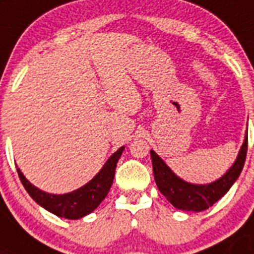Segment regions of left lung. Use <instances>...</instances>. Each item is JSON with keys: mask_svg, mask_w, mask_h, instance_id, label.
Listing matches in <instances>:
<instances>
[{"mask_svg": "<svg viewBox=\"0 0 254 254\" xmlns=\"http://www.w3.org/2000/svg\"><path fill=\"white\" fill-rule=\"evenodd\" d=\"M247 149H248V133L233 167L220 180L209 185H192L185 183L168 168V166L157 154L150 150L154 179L158 189L166 196L167 200L179 209L194 212L204 211L207 208L212 207L218 199L222 198L239 177L246 162Z\"/></svg>", "mask_w": 254, "mask_h": 254, "instance_id": "obj_1", "label": "left lung"}]
</instances>
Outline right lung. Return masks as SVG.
Listing matches in <instances>:
<instances>
[{
    "instance_id": "right-lung-1",
    "label": "right lung",
    "mask_w": 254,
    "mask_h": 254,
    "mask_svg": "<svg viewBox=\"0 0 254 254\" xmlns=\"http://www.w3.org/2000/svg\"><path fill=\"white\" fill-rule=\"evenodd\" d=\"M123 149H125V146H122L113 154L112 157L108 159L105 166L101 168L100 172L97 173L90 183L82 186L81 189L69 192V194L54 195L37 189L36 186L32 185L23 176V173L18 168L19 179H20L21 184L28 191V194L38 204L42 205L45 209L59 216V217L77 220V218H81L86 214L91 213L105 199L110 188H112L117 163L122 155Z\"/></svg>"
}]
</instances>
